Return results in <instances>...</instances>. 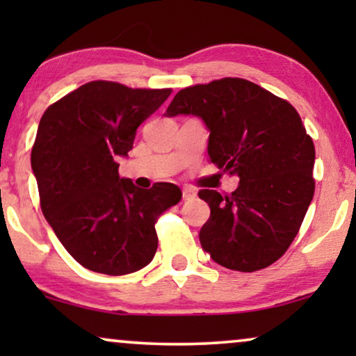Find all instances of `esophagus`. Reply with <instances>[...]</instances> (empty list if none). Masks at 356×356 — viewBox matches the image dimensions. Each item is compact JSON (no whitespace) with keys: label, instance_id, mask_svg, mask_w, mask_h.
<instances>
[{"label":"esophagus","instance_id":"esophagus-1","mask_svg":"<svg viewBox=\"0 0 356 356\" xmlns=\"http://www.w3.org/2000/svg\"><path fill=\"white\" fill-rule=\"evenodd\" d=\"M196 196H197V193L194 191L193 188H189V186L183 188V199H184V201H189V199H194Z\"/></svg>","mask_w":356,"mask_h":356}]
</instances>
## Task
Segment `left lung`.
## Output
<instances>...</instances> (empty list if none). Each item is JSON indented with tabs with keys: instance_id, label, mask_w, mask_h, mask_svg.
Masks as SVG:
<instances>
[{
	"instance_id": "left-lung-1",
	"label": "left lung",
	"mask_w": 356,
	"mask_h": 356,
	"mask_svg": "<svg viewBox=\"0 0 356 356\" xmlns=\"http://www.w3.org/2000/svg\"><path fill=\"white\" fill-rule=\"evenodd\" d=\"M178 115L204 121L211 162L240 178L232 196L199 191L211 207L202 250L232 270L270 266L289 250L314 194V144L298 111L257 84L225 77L179 90L165 116Z\"/></svg>"
}]
</instances>
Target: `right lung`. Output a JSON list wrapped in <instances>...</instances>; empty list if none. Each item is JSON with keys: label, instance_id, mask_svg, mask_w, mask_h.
Here are the masks:
<instances>
[{"label": "right lung", "instance_id": "1", "mask_svg": "<svg viewBox=\"0 0 356 356\" xmlns=\"http://www.w3.org/2000/svg\"><path fill=\"white\" fill-rule=\"evenodd\" d=\"M172 89H129L92 81L48 106L31 163L42 212L66 251L86 269L124 275L154 259L159 216L181 199L172 183L150 189L120 178L136 131Z\"/></svg>", "mask_w": 356, "mask_h": 356}]
</instances>
